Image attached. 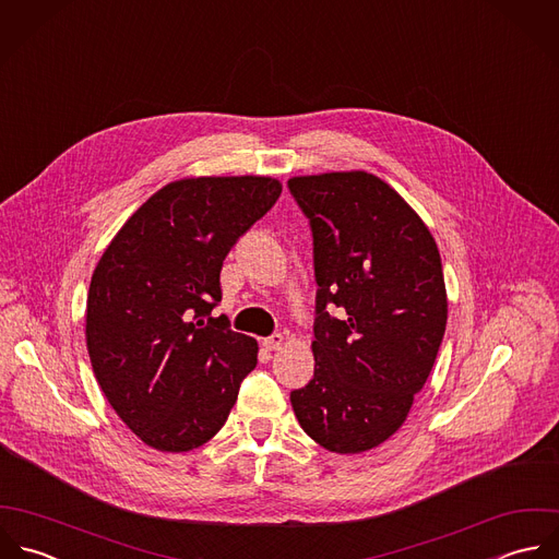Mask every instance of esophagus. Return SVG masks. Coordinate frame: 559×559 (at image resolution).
I'll use <instances>...</instances> for the list:
<instances>
[{"label": "esophagus", "mask_w": 559, "mask_h": 559, "mask_svg": "<svg viewBox=\"0 0 559 559\" xmlns=\"http://www.w3.org/2000/svg\"><path fill=\"white\" fill-rule=\"evenodd\" d=\"M262 345H264L269 352H277V349H282V345H284V336H282V334H271V336H266V338L262 341Z\"/></svg>", "instance_id": "obj_1"}]
</instances>
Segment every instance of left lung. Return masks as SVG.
I'll use <instances>...</instances> for the list:
<instances>
[{
    "mask_svg": "<svg viewBox=\"0 0 559 559\" xmlns=\"http://www.w3.org/2000/svg\"><path fill=\"white\" fill-rule=\"evenodd\" d=\"M288 190L310 223L319 286L314 374L290 403L321 447L362 453L403 425L436 362L447 328L440 253L418 214L371 174L293 178Z\"/></svg>",
    "mask_w": 559,
    "mask_h": 559,
    "instance_id": "obj_1",
    "label": "left lung"
}]
</instances>
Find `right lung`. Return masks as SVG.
Here are the masks:
<instances>
[{"label": "right lung", "mask_w": 559, "mask_h": 559, "mask_svg": "<svg viewBox=\"0 0 559 559\" xmlns=\"http://www.w3.org/2000/svg\"><path fill=\"white\" fill-rule=\"evenodd\" d=\"M271 178H190L152 194L104 251L86 299V347L119 418L182 453L227 420L258 343L218 306L225 255L280 199Z\"/></svg>", "instance_id": "add662e5"}]
</instances>
